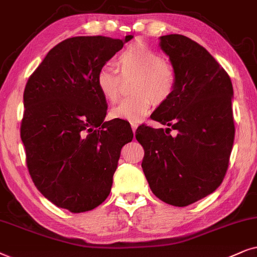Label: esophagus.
I'll return each mask as SVG.
<instances>
[{
    "mask_svg": "<svg viewBox=\"0 0 257 257\" xmlns=\"http://www.w3.org/2000/svg\"><path fill=\"white\" fill-rule=\"evenodd\" d=\"M131 125H132L133 132H134V134H135V132H136V129H138L139 124H138V123H136V122H132V123H131Z\"/></svg>",
    "mask_w": 257,
    "mask_h": 257,
    "instance_id": "obj_1",
    "label": "esophagus"
}]
</instances>
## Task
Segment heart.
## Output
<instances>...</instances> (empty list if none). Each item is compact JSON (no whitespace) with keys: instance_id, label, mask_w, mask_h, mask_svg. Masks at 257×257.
<instances>
[{"instance_id":"b5f03b06","label":"heart","mask_w":257,"mask_h":257,"mask_svg":"<svg viewBox=\"0 0 257 257\" xmlns=\"http://www.w3.org/2000/svg\"><path fill=\"white\" fill-rule=\"evenodd\" d=\"M117 66L123 75L136 74L138 77L133 88L136 95L116 104L110 111L111 117L140 121L150 111L153 100L162 103L172 96L176 85L175 69L150 47L143 43L126 47L118 55ZM119 81L117 69L109 64L98 68L95 75L97 90L110 102L118 98Z\"/></svg>"}]
</instances>
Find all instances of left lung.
<instances>
[{
    "mask_svg": "<svg viewBox=\"0 0 257 257\" xmlns=\"http://www.w3.org/2000/svg\"><path fill=\"white\" fill-rule=\"evenodd\" d=\"M160 47L176 73L172 96L152 114L167 128L142 124L135 136L145 149L142 169L154 195L186 207L216 190L224 179L235 136L234 91L227 71L189 37L161 36Z\"/></svg>",
    "mask_w": 257,
    "mask_h": 257,
    "instance_id": "1",
    "label": "left lung"
}]
</instances>
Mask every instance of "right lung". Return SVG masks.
Segmentation results:
<instances>
[{"label": "right lung", "instance_id": "1", "mask_svg": "<svg viewBox=\"0 0 257 257\" xmlns=\"http://www.w3.org/2000/svg\"><path fill=\"white\" fill-rule=\"evenodd\" d=\"M132 39L64 40L26 84L21 139L29 174L44 197L71 213L108 197L122 147L134 136L128 124L104 122L107 101L95 83L98 68Z\"/></svg>", "mask_w": 257, "mask_h": 257}]
</instances>
